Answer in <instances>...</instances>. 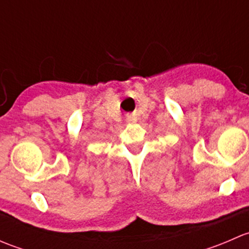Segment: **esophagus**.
<instances>
[{
  "label": "esophagus",
  "instance_id": "34e87169",
  "mask_svg": "<svg viewBox=\"0 0 249 249\" xmlns=\"http://www.w3.org/2000/svg\"><path fill=\"white\" fill-rule=\"evenodd\" d=\"M127 122H129V123H135V119H134V118H131V117H130L129 119H127Z\"/></svg>",
  "mask_w": 249,
  "mask_h": 249
}]
</instances>
